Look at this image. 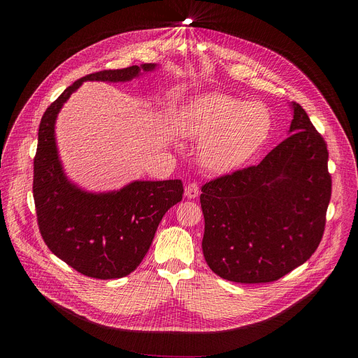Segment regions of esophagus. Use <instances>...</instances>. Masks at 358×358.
Here are the masks:
<instances>
[{
  "label": "esophagus",
  "instance_id": "esophagus-1",
  "mask_svg": "<svg viewBox=\"0 0 358 358\" xmlns=\"http://www.w3.org/2000/svg\"><path fill=\"white\" fill-rule=\"evenodd\" d=\"M200 194V189L196 182H189L185 185V196L189 199H196Z\"/></svg>",
  "mask_w": 358,
  "mask_h": 358
}]
</instances>
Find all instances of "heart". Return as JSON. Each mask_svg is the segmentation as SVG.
<instances>
[{
    "mask_svg": "<svg viewBox=\"0 0 358 358\" xmlns=\"http://www.w3.org/2000/svg\"><path fill=\"white\" fill-rule=\"evenodd\" d=\"M182 135L203 141L200 164L212 173L234 171L245 164L271 130V115L261 103H248L224 94H204L185 108Z\"/></svg>",
    "mask_w": 358,
    "mask_h": 358,
    "instance_id": "b5f03b06",
    "label": "heart"
}]
</instances>
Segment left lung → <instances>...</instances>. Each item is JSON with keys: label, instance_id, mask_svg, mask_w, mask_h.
I'll use <instances>...</instances> for the list:
<instances>
[{"label": "left lung", "instance_id": "8db88e82", "mask_svg": "<svg viewBox=\"0 0 358 358\" xmlns=\"http://www.w3.org/2000/svg\"><path fill=\"white\" fill-rule=\"evenodd\" d=\"M292 135L258 165L201 187V248L219 277L270 283L302 266L322 239L332 180L327 142L293 103Z\"/></svg>", "mask_w": 358, "mask_h": 358}]
</instances>
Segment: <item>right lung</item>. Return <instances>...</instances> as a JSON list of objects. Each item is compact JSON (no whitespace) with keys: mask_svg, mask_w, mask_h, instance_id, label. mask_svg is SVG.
<instances>
[{"mask_svg":"<svg viewBox=\"0 0 358 358\" xmlns=\"http://www.w3.org/2000/svg\"><path fill=\"white\" fill-rule=\"evenodd\" d=\"M104 69L69 85L45 111L33 162V197L41 235L48 248L78 273L100 280L122 278L141 264L164 215L182 199L181 180L134 181L111 193H88L72 184L58 157L55 120L84 81L124 83L141 69Z\"/></svg>","mask_w":358,"mask_h":358,"instance_id":"obj_1","label":"right lung"}]
</instances>
